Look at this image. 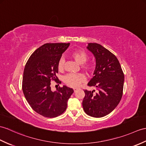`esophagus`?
Instances as JSON below:
<instances>
[{"label":"esophagus","mask_w":146,"mask_h":146,"mask_svg":"<svg viewBox=\"0 0 146 146\" xmlns=\"http://www.w3.org/2000/svg\"><path fill=\"white\" fill-rule=\"evenodd\" d=\"M73 90H74V92L75 93V92H76V91H77L78 90H79V89H78V88H74Z\"/></svg>","instance_id":"34e87169"}]
</instances>
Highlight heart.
<instances>
[{"label": "heart", "mask_w": 146, "mask_h": 146, "mask_svg": "<svg viewBox=\"0 0 146 146\" xmlns=\"http://www.w3.org/2000/svg\"><path fill=\"white\" fill-rule=\"evenodd\" d=\"M72 57L76 62L81 65V67L88 73H90L94 70V65L93 63H86L89 59L88 54L84 51H76L72 53ZM65 65V59L61 57L58 62V69L62 71ZM86 80L85 76L82 73L67 74L63 77V81L67 86L72 88H77Z\"/></svg>", "instance_id": "obj_1"}]
</instances>
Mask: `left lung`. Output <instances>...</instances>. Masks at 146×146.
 <instances>
[{
  "instance_id": "1",
  "label": "left lung",
  "mask_w": 146,
  "mask_h": 146,
  "mask_svg": "<svg viewBox=\"0 0 146 146\" xmlns=\"http://www.w3.org/2000/svg\"><path fill=\"white\" fill-rule=\"evenodd\" d=\"M87 49L96 59L94 76L88 83L97 91L84 90V112L94 117L106 116L119 103L123 93L124 75L116 56L100 44L90 43Z\"/></svg>"
}]
</instances>
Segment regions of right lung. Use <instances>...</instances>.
Instances as JSON below:
<instances>
[{
    "instance_id": "1",
    "label": "right lung",
    "mask_w": 146,
    "mask_h": 146,
    "mask_svg": "<svg viewBox=\"0 0 146 146\" xmlns=\"http://www.w3.org/2000/svg\"><path fill=\"white\" fill-rule=\"evenodd\" d=\"M70 43H45L33 52L25 65L22 90L25 99L36 113L46 117H55L65 111L67 102L74 92L66 86L56 91L51 90V81L60 83L58 62Z\"/></svg>"
}]
</instances>
